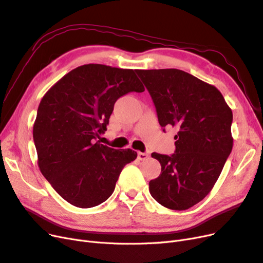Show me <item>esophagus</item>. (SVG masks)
Listing matches in <instances>:
<instances>
[{"mask_svg": "<svg viewBox=\"0 0 263 263\" xmlns=\"http://www.w3.org/2000/svg\"><path fill=\"white\" fill-rule=\"evenodd\" d=\"M137 157H138L139 160H141V161L147 160V159L149 158L148 154H146V153H138V154H137Z\"/></svg>", "mask_w": 263, "mask_h": 263, "instance_id": "esophagus-1", "label": "esophagus"}]
</instances>
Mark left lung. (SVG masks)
Listing matches in <instances>:
<instances>
[{
  "label": "left lung",
  "instance_id": "left-lung-1",
  "mask_svg": "<svg viewBox=\"0 0 263 263\" xmlns=\"http://www.w3.org/2000/svg\"><path fill=\"white\" fill-rule=\"evenodd\" d=\"M136 73L153 99L160 126L178 128L174 154H151L161 173L149 182V192L166 209L187 210L211 192L232 153L233 112L216 87L182 70Z\"/></svg>",
  "mask_w": 263,
  "mask_h": 263
}]
</instances>
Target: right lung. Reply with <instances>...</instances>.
Returning <instances> with one entry per match:
<instances>
[{
	"mask_svg": "<svg viewBox=\"0 0 263 263\" xmlns=\"http://www.w3.org/2000/svg\"><path fill=\"white\" fill-rule=\"evenodd\" d=\"M144 91L135 70L90 63L70 71L44 95L33 129L38 165L67 202L90 209L112 195L137 153L109 148L98 137L106 130L115 102Z\"/></svg>",
	"mask_w": 263,
	"mask_h": 263,
	"instance_id": "1",
	"label": "right lung"
}]
</instances>
